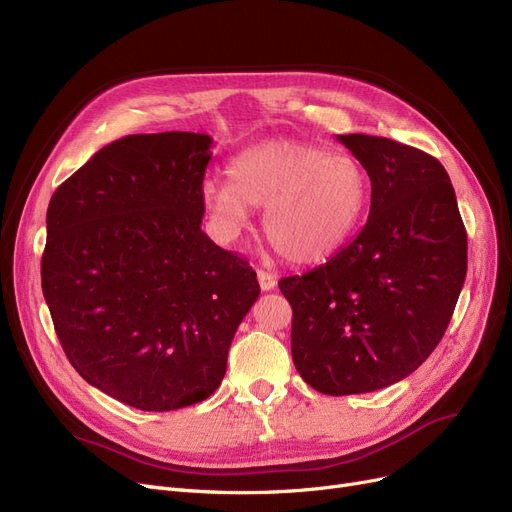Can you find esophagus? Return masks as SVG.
Masks as SVG:
<instances>
[{
	"mask_svg": "<svg viewBox=\"0 0 512 512\" xmlns=\"http://www.w3.org/2000/svg\"><path fill=\"white\" fill-rule=\"evenodd\" d=\"M257 280H259V286H261V291H274L276 288V276L274 274H270V272H265V270H257Z\"/></svg>",
	"mask_w": 512,
	"mask_h": 512,
	"instance_id": "obj_1",
	"label": "esophagus"
}]
</instances>
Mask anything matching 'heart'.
I'll return each mask as SVG.
<instances>
[{"instance_id":"heart-1","label":"heart","mask_w":512,"mask_h":512,"mask_svg":"<svg viewBox=\"0 0 512 512\" xmlns=\"http://www.w3.org/2000/svg\"><path fill=\"white\" fill-rule=\"evenodd\" d=\"M228 180L203 182L201 201L219 232L232 238L263 207V232L286 261L328 259L360 226L370 203V177L358 159L297 140L244 148Z\"/></svg>"}]
</instances>
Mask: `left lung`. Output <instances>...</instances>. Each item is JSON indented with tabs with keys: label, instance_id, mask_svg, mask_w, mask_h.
I'll return each mask as SVG.
<instances>
[{
	"label": "left lung",
	"instance_id": "8db88e82",
	"mask_svg": "<svg viewBox=\"0 0 512 512\" xmlns=\"http://www.w3.org/2000/svg\"><path fill=\"white\" fill-rule=\"evenodd\" d=\"M366 169V226L320 268L280 280L291 353L326 395L406 379L441 341L466 278V230L448 171L389 138L337 136Z\"/></svg>",
	"mask_w": 512,
	"mask_h": 512
}]
</instances>
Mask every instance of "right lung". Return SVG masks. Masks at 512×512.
<instances>
[{
    "instance_id": "add662e5",
    "label": "right lung",
    "mask_w": 512,
    "mask_h": 512,
    "mask_svg": "<svg viewBox=\"0 0 512 512\" xmlns=\"http://www.w3.org/2000/svg\"><path fill=\"white\" fill-rule=\"evenodd\" d=\"M207 133L127 136L54 192L41 288L73 368L146 412L203 402L259 297L247 259L201 230Z\"/></svg>"
}]
</instances>
